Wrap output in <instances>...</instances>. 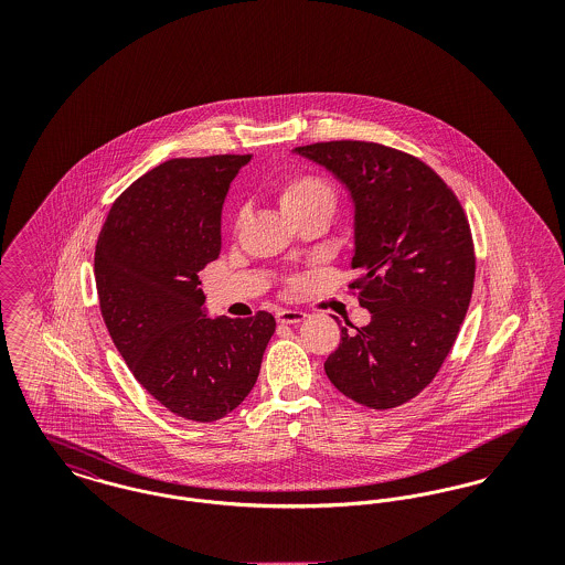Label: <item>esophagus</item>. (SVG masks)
I'll return each instance as SVG.
<instances>
[{
  "instance_id": "34e87169",
  "label": "esophagus",
  "mask_w": 565,
  "mask_h": 565,
  "mask_svg": "<svg viewBox=\"0 0 565 565\" xmlns=\"http://www.w3.org/2000/svg\"><path fill=\"white\" fill-rule=\"evenodd\" d=\"M307 318L305 311H295V309H284L277 313V322L279 323H298Z\"/></svg>"
}]
</instances>
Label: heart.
Segmentation results:
<instances>
[{
	"instance_id": "1",
	"label": "heart",
	"mask_w": 565,
	"mask_h": 565,
	"mask_svg": "<svg viewBox=\"0 0 565 565\" xmlns=\"http://www.w3.org/2000/svg\"><path fill=\"white\" fill-rule=\"evenodd\" d=\"M277 203L290 220L307 214L330 217L337 210V190L322 175L298 173L279 186Z\"/></svg>"
}]
</instances>
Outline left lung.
Returning a JSON list of instances; mask_svg holds the SVG:
<instances>
[{
	"label": "left lung",
	"instance_id": "1",
	"mask_svg": "<svg viewBox=\"0 0 565 565\" xmlns=\"http://www.w3.org/2000/svg\"><path fill=\"white\" fill-rule=\"evenodd\" d=\"M330 171L351 201V269L362 328L341 323L323 371L353 403L394 408L415 398L456 343L475 284V247L456 194L426 162L373 141L295 148ZM337 320V318H334ZM339 322V320H337Z\"/></svg>",
	"mask_w": 565,
	"mask_h": 565
}]
</instances>
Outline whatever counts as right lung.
I'll list each match as a JSON object with an SVG mask.
<instances>
[{
	"label": "right lung",
	"mask_w": 565,
	"mask_h": 565,
	"mask_svg": "<svg viewBox=\"0 0 565 565\" xmlns=\"http://www.w3.org/2000/svg\"><path fill=\"white\" fill-rule=\"evenodd\" d=\"M252 154L171 159L111 205L95 247L109 337L135 379L171 413L215 422L254 387L275 318H207L199 270L222 247V205Z\"/></svg>",
	"instance_id": "1"
}]
</instances>
